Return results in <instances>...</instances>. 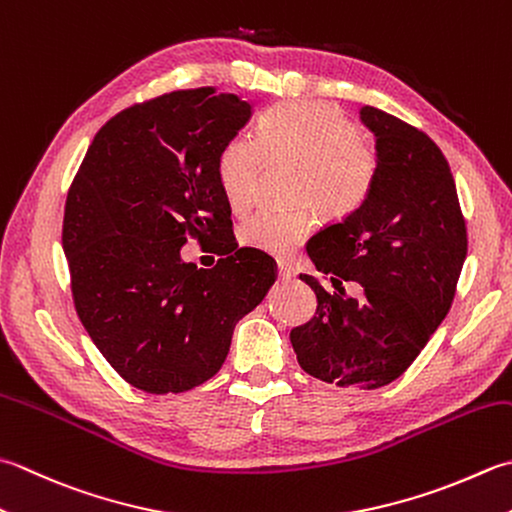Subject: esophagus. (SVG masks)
<instances>
[{
    "label": "esophagus",
    "mask_w": 512,
    "mask_h": 512,
    "mask_svg": "<svg viewBox=\"0 0 512 512\" xmlns=\"http://www.w3.org/2000/svg\"><path fill=\"white\" fill-rule=\"evenodd\" d=\"M277 270H279V279H284V282H290V279H295V275H297L295 268L288 262H284V259L282 262H277Z\"/></svg>",
    "instance_id": "esophagus-1"
}]
</instances>
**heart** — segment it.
<instances>
[{
    "label": "heart",
    "instance_id": "obj_1",
    "mask_svg": "<svg viewBox=\"0 0 512 512\" xmlns=\"http://www.w3.org/2000/svg\"><path fill=\"white\" fill-rule=\"evenodd\" d=\"M266 159L299 164L297 197L322 215L342 219L364 204L377 173V155L355 126L326 104H282L257 124V137L235 135L222 148L217 177L235 213L253 204ZM310 208L259 210L239 226V239L270 255H288L313 233Z\"/></svg>",
    "mask_w": 512,
    "mask_h": 512
}]
</instances>
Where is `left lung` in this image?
Listing matches in <instances>:
<instances>
[{
	"instance_id": "8db88e82",
	"label": "left lung",
	"mask_w": 512,
	"mask_h": 512,
	"mask_svg": "<svg viewBox=\"0 0 512 512\" xmlns=\"http://www.w3.org/2000/svg\"><path fill=\"white\" fill-rule=\"evenodd\" d=\"M359 119L375 135L373 186L355 213L308 242L335 290L299 275L317 310L290 342L308 375L373 390L395 382L444 322L468 242L453 173L433 139L375 106ZM350 278L365 288L359 300L341 286Z\"/></svg>"
}]
</instances>
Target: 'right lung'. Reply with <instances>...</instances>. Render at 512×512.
Segmentation results:
<instances>
[{
  "instance_id": "right-lung-1",
  "label": "right lung",
  "mask_w": 512,
  "mask_h": 512,
  "mask_svg": "<svg viewBox=\"0 0 512 512\" xmlns=\"http://www.w3.org/2000/svg\"><path fill=\"white\" fill-rule=\"evenodd\" d=\"M253 106L215 88L126 108L95 135L66 199L62 244L77 315L130 386L184 393L217 375L235 324L275 284L270 257L237 248L184 262L188 237L233 233L217 177Z\"/></svg>"
}]
</instances>
